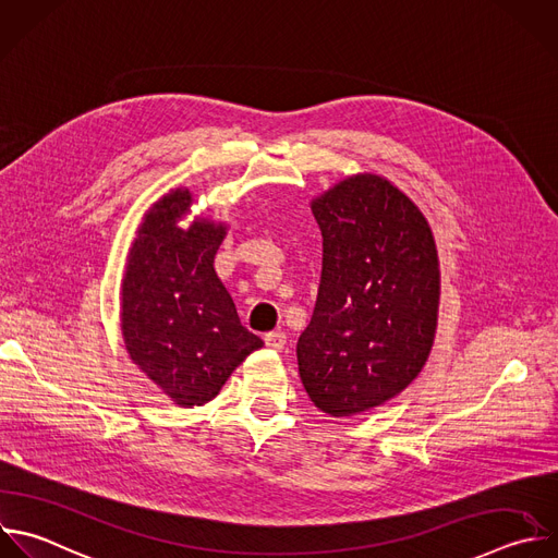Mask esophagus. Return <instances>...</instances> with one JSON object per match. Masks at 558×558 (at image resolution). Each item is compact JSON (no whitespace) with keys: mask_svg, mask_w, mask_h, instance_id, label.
<instances>
[{"mask_svg":"<svg viewBox=\"0 0 558 558\" xmlns=\"http://www.w3.org/2000/svg\"><path fill=\"white\" fill-rule=\"evenodd\" d=\"M264 342H266V347L268 349H272V351H281L283 349V344H286V333L283 331H270V333H266L264 336Z\"/></svg>","mask_w":558,"mask_h":558,"instance_id":"1","label":"esophagus"}]
</instances>
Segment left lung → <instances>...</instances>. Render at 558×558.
<instances>
[{
	"label": "left lung",
	"mask_w": 558,
	"mask_h": 558,
	"mask_svg": "<svg viewBox=\"0 0 558 558\" xmlns=\"http://www.w3.org/2000/svg\"><path fill=\"white\" fill-rule=\"evenodd\" d=\"M312 214L323 270L296 344L299 373L316 408L351 416L421 373L436 331L438 257L423 214L381 177L344 179Z\"/></svg>",
	"instance_id": "left-lung-1"
}]
</instances>
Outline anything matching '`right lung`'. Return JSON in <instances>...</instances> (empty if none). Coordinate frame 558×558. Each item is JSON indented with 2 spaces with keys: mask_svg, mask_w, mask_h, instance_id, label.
I'll return each instance as SVG.
<instances>
[{
  "mask_svg": "<svg viewBox=\"0 0 558 558\" xmlns=\"http://www.w3.org/2000/svg\"><path fill=\"white\" fill-rule=\"evenodd\" d=\"M192 194L174 190L144 216L122 283V333L133 362L183 408L211 401L264 342L214 270L222 225L177 222Z\"/></svg>",
  "mask_w": 558,
  "mask_h": 558,
  "instance_id": "obj_1",
  "label": "right lung"
}]
</instances>
